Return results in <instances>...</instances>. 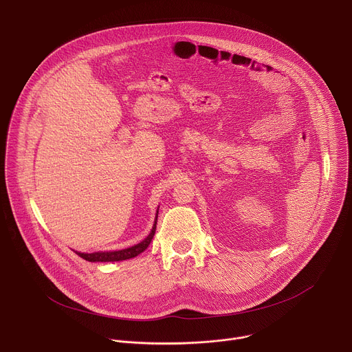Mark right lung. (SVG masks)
I'll use <instances>...</instances> for the list:
<instances>
[{
  "label": "right lung",
  "mask_w": 352,
  "mask_h": 352,
  "mask_svg": "<svg viewBox=\"0 0 352 352\" xmlns=\"http://www.w3.org/2000/svg\"><path fill=\"white\" fill-rule=\"evenodd\" d=\"M157 214H159V210H157ZM156 224H157V217H156L155 226H153L152 231H150V234L142 242H139L131 248L121 249V250H113V252H93V254L76 252V255H79L82 259H85L87 262H120V261H126V259L135 258L139 254H142L143 250L148 246V243L152 242L155 232H156Z\"/></svg>",
  "instance_id": "add662e5"
}]
</instances>
